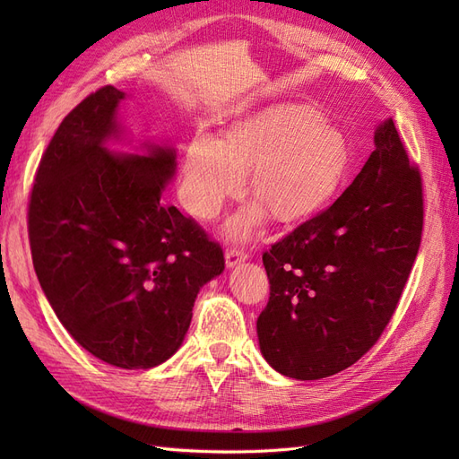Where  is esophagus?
Instances as JSON below:
<instances>
[{
	"label": "esophagus",
	"mask_w": 459,
	"mask_h": 459,
	"mask_svg": "<svg viewBox=\"0 0 459 459\" xmlns=\"http://www.w3.org/2000/svg\"><path fill=\"white\" fill-rule=\"evenodd\" d=\"M247 258H248V253L245 251V248H241V247H230L228 251H226V264H228L230 268L235 266V264L245 262Z\"/></svg>",
	"instance_id": "1"
}]
</instances>
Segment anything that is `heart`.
Returning a JSON list of instances; mask_svg holds the SVG:
<instances>
[{
  "label": "heart",
  "instance_id": "obj_1",
  "mask_svg": "<svg viewBox=\"0 0 459 459\" xmlns=\"http://www.w3.org/2000/svg\"><path fill=\"white\" fill-rule=\"evenodd\" d=\"M346 160L344 137L322 115L297 105L272 107L233 122L221 140L211 134L193 137L179 199L197 220H212L228 199L239 195L251 169L248 191L275 220L293 221L329 197ZM261 207L253 204L235 216L228 231L248 235L266 214Z\"/></svg>",
  "mask_w": 459,
  "mask_h": 459
}]
</instances>
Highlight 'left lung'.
I'll return each mask as SVG.
<instances>
[{
    "label": "left lung",
    "instance_id": "8db88e82",
    "mask_svg": "<svg viewBox=\"0 0 459 459\" xmlns=\"http://www.w3.org/2000/svg\"><path fill=\"white\" fill-rule=\"evenodd\" d=\"M342 195L262 255L270 299L256 319L268 364L324 379L356 364L391 322L423 231V182L393 120Z\"/></svg>",
    "mask_w": 459,
    "mask_h": 459
}]
</instances>
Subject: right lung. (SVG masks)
I'll return each instance as SVG.
<instances>
[{"label": "right lung", "instance_id": "1", "mask_svg": "<svg viewBox=\"0 0 459 459\" xmlns=\"http://www.w3.org/2000/svg\"><path fill=\"white\" fill-rule=\"evenodd\" d=\"M120 100L103 86L59 124L36 170L29 239L39 285L74 341L110 366L149 369L179 349L199 289L226 260L162 201L172 149L122 159L105 149Z\"/></svg>", "mask_w": 459, "mask_h": 459}]
</instances>
